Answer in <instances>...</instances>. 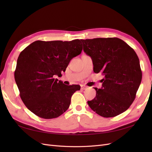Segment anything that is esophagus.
Here are the masks:
<instances>
[{
    "instance_id": "obj_1",
    "label": "esophagus",
    "mask_w": 152,
    "mask_h": 152,
    "mask_svg": "<svg viewBox=\"0 0 152 152\" xmlns=\"http://www.w3.org/2000/svg\"><path fill=\"white\" fill-rule=\"evenodd\" d=\"M87 88V87L86 86H81V89H82V90H85V89H86Z\"/></svg>"
}]
</instances>
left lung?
<instances>
[{
	"label": "left lung",
	"mask_w": 152,
	"mask_h": 152,
	"mask_svg": "<svg viewBox=\"0 0 152 152\" xmlns=\"http://www.w3.org/2000/svg\"><path fill=\"white\" fill-rule=\"evenodd\" d=\"M81 41L84 51L93 59L94 72L104 76L102 89L94 87L96 97L87 102L90 108L106 118L126 111L134 102L142 79L134 49L117 37Z\"/></svg>",
	"instance_id": "1"
}]
</instances>
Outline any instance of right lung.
<instances>
[{
    "label": "right lung",
    "instance_id": "obj_1",
    "mask_svg": "<svg viewBox=\"0 0 152 152\" xmlns=\"http://www.w3.org/2000/svg\"><path fill=\"white\" fill-rule=\"evenodd\" d=\"M82 50L79 39L37 40L21 52L15 79L23 102L32 113L50 119L68 110L72 96L80 86L65 85L55 77L66 70L71 59Z\"/></svg>",
    "mask_w": 152,
    "mask_h": 152
}]
</instances>
